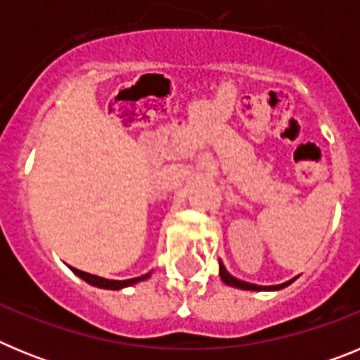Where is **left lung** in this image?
I'll list each match as a JSON object with an SVG mask.
<instances>
[{
    "label": "left lung",
    "instance_id": "obj_1",
    "mask_svg": "<svg viewBox=\"0 0 360 360\" xmlns=\"http://www.w3.org/2000/svg\"><path fill=\"white\" fill-rule=\"evenodd\" d=\"M219 278H221V281L225 283V285H229V287H236V288H243V290H281V288L288 287L292 281H287V283H283V285H276V287H259V285H252V283H245L241 281V279H236L234 276H231L225 270L224 263H219Z\"/></svg>",
    "mask_w": 360,
    "mask_h": 360
}]
</instances>
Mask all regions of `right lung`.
<instances>
[{"label":"right lung","instance_id":"add662e5","mask_svg":"<svg viewBox=\"0 0 360 360\" xmlns=\"http://www.w3.org/2000/svg\"><path fill=\"white\" fill-rule=\"evenodd\" d=\"M75 274L79 276L81 279H84L86 283H90L94 287L98 288H108V290H120L124 287H129V285H135L139 281H144V279L149 278V274L141 276V278H133V279H124V281H115V279H106V278H98V276L88 274V272H82V270L72 269Z\"/></svg>","mask_w":360,"mask_h":360}]
</instances>
